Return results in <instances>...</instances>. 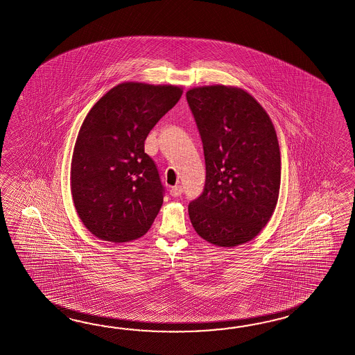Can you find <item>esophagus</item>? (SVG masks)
Listing matches in <instances>:
<instances>
[{"label":"esophagus","mask_w":355,"mask_h":355,"mask_svg":"<svg viewBox=\"0 0 355 355\" xmlns=\"http://www.w3.org/2000/svg\"><path fill=\"white\" fill-rule=\"evenodd\" d=\"M182 188L180 185H175L171 189H170V194L173 196V197H179V196H182Z\"/></svg>","instance_id":"esophagus-1"}]
</instances>
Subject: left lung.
<instances>
[{"label": "left lung", "mask_w": 355, "mask_h": 355, "mask_svg": "<svg viewBox=\"0 0 355 355\" xmlns=\"http://www.w3.org/2000/svg\"><path fill=\"white\" fill-rule=\"evenodd\" d=\"M187 101L206 162L205 189L188 206L191 225L212 245H242L261 232L278 202L281 152L273 122L239 87H194Z\"/></svg>", "instance_id": "obj_1"}]
</instances>
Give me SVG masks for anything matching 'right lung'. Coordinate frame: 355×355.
<instances>
[{
  "instance_id": "add662e5",
  "label": "right lung",
  "mask_w": 355,
  "mask_h": 355,
  "mask_svg": "<svg viewBox=\"0 0 355 355\" xmlns=\"http://www.w3.org/2000/svg\"><path fill=\"white\" fill-rule=\"evenodd\" d=\"M173 85L123 82L96 101L82 123L71 164L73 203L103 241L144 236L164 203V185L144 141L182 98Z\"/></svg>"
}]
</instances>
